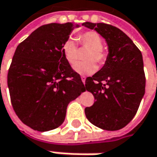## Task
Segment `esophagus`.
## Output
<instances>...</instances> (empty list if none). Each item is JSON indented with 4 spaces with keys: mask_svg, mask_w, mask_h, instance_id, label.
<instances>
[{
    "mask_svg": "<svg viewBox=\"0 0 157 157\" xmlns=\"http://www.w3.org/2000/svg\"><path fill=\"white\" fill-rule=\"evenodd\" d=\"M81 79H82V82L83 83H85V81H86V77H85L84 75H82V76H81Z\"/></svg>",
    "mask_w": 157,
    "mask_h": 157,
    "instance_id": "obj_1",
    "label": "esophagus"
}]
</instances>
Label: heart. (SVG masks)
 I'll list each match as a JSON object with an SVG mask.
<instances>
[{"mask_svg":"<svg viewBox=\"0 0 157 157\" xmlns=\"http://www.w3.org/2000/svg\"><path fill=\"white\" fill-rule=\"evenodd\" d=\"M78 41L82 46L89 48L85 56V59L89 61L76 63L74 67V70L82 75H91L96 70V65L94 61L99 64H103L107 58V54L102 48V39L95 31H88L79 35ZM62 53L66 61L70 65L75 63L77 60V48L72 39H68L63 43Z\"/></svg>","mask_w":157,"mask_h":157,"instance_id":"1","label":"heart"}]
</instances>
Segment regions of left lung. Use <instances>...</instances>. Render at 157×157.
<instances>
[{"instance_id":"obj_1","label":"left lung","mask_w":157,"mask_h":157,"mask_svg":"<svg viewBox=\"0 0 157 157\" xmlns=\"http://www.w3.org/2000/svg\"><path fill=\"white\" fill-rule=\"evenodd\" d=\"M108 44L109 55L98 72L86 79V89L95 101L85 109L89 122L105 130L125 127L136 116L145 93L142 53L122 30L105 23L84 22Z\"/></svg>"}]
</instances>
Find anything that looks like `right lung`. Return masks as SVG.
<instances>
[{
	"mask_svg": "<svg viewBox=\"0 0 157 157\" xmlns=\"http://www.w3.org/2000/svg\"><path fill=\"white\" fill-rule=\"evenodd\" d=\"M79 25L41 26L17 46L8 73L11 103L20 120L37 131L56 128L67 107L86 89L62 53V45Z\"/></svg>",
	"mask_w": 157,
	"mask_h": 157,
	"instance_id": "1",
	"label": "right lung"
}]
</instances>
